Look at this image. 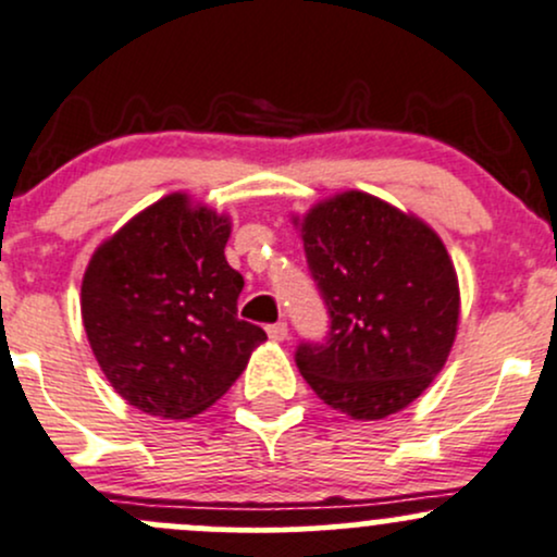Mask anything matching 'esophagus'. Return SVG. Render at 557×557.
<instances>
[{
	"label": "esophagus",
	"mask_w": 557,
	"mask_h": 557,
	"mask_svg": "<svg viewBox=\"0 0 557 557\" xmlns=\"http://www.w3.org/2000/svg\"><path fill=\"white\" fill-rule=\"evenodd\" d=\"M267 333L272 341H285L288 338V325L285 322H274V325L267 327Z\"/></svg>",
	"instance_id": "1"
}]
</instances>
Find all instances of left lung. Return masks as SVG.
Here are the masks:
<instances>
[{
  "mask_svg": "<svg viewBox=\"0 0 557 557\" xmlns=\"http://www.w3.org/2000/svg\"><path fill=\"white\" fill-rule=\"evenodd\" d=\"M293 224L330 314L325 344L296 351L304 381L354 420H383L412 405L442 372L460 322L457 272L442 237L359 189L322 200Z\"/></svg>",
  "mask_w": 557,
  "mask_h": 557,
  "instance_id": "left-lung-1",
  "label": "left lung"
}]
</instances>
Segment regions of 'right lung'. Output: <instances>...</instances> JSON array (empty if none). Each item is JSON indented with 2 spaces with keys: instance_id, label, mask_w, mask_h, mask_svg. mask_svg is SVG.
I'll return each mask as SVG.
<instances>
[{
  "instance_id": "right-lung-1",
  "label": "right lung",
  "mask_w": 557,
  "mask_h": 557,
  "mask_svg": "<svg viewBox=\"0 0 557 557\" xmlns=\"http://www.w3.org/2000/svg\"><path fill=\"white\" fill-rule=\"evenodd\" d=\"M230 219L171 193L91 253L82 320L97 364L132 407L187 420L227 394L267 341L237 317Z\"/></svg>"
}]
</instances>
